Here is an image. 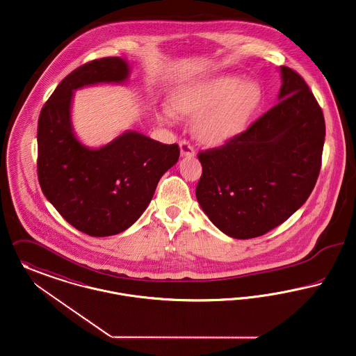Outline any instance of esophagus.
<instances>
[{
	"label": "esophagus",
	"mask_w": 356,
	"mask_h": 356,
	"mask_svg": "<svg viewBox=\"0 0 356 356\" xmlns=\"http://www.w3.org/2000/svg\"><path fill=\"white\" fill-rule=\"evenodd\" d=\"M179 149H181V155L182 156H194L195 155V151H194L193 146L187 140H181L179 142Z\"/></svg>",
	"instance_id": "obj_1"
}]
</instances>
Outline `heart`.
Listing matches in <instances>:
<instances>
[{"instance_id": "heart-1", "label": "heart", "mask_w": 356, "mask_h": 356, "mask_svg": "<svg viewBox=\"0 0 356 356\" xmlns=\"http://www.w3.org/2000/svg\"><path fill=\"white\" fill-rule=\"evenodd\" d=\"M262 91L253 80L241 83L238 76H217L198 84L174 91V110L197 116L193 130L207 145L218 146L238 136L261 103ZM174 110L166 106L163 115L174 119Z\"/></svg>"}]
</instances>
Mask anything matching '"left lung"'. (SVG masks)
<instances>
[{
    "instance_id": "obj_1",
    "label": "left lung",
    "mask_w": 356,
    "mask_h": 356,
    "mask_svg": "<svg viewBox=\"0 0 356 356\" xmlns=\"http://www.w3.org/2000/svg\"><path fill=\"white\" fill-rule=\"evenodd\" d=\"M279 103L220 149L201 151L195 188L209 220L229 237L268 233L304 205L318 179L325 138L304 79L280 67Z\"/></svg>"
}]
</instances>
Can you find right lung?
<instances>
[{
    "label": "right lung",
    "mask_w": 356,
    "mask_h": 356,
    "mask_svg": "<svg viewBox=\"0 0 356 356\" xmlns=\"http://www.w3.org/2000/svg\"><path fill=\"white\" fill-rule=\"evenodd\" d=\"M130 65L104 57L72 71L44 104L38 129V182L47 200L77 230L107 237L129 229L147 209L161 177L179 158L178 145H163L136 131L90 149L76 138L74 91L95 84H122Z\"/></svg>",
    "instance_id": "obj_1"
}]
</instances>
